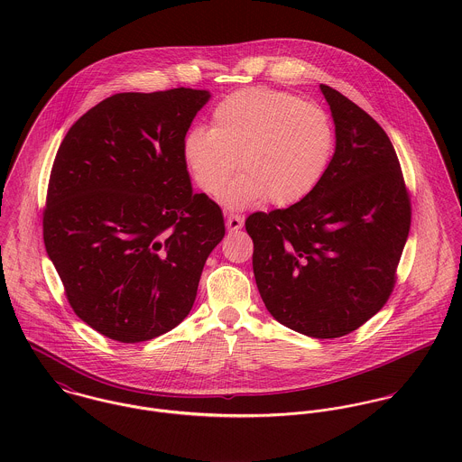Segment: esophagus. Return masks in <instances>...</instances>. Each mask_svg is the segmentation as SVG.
I'll use <instances>...</instances> for the list:
<instances>
[{"label": "esophagus", "instance_id": "esophagus-1", "mask_svg": "<svg viewBox=\"0 0 462 462\" xmlns=\"http://www.w3.org/2000/svg\"><path fill=\"white\" fill-rule=\"evenodd\" d=\"M226 226L227 229L233 233V231H238L244 227V217L238 215V213H227V220H226Z\"/></svg>", "mask_w": 462, "mask_h": 462}]
</instances>
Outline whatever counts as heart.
Returning a JSON list of instances; mask_svg holds the SVG:
<instances>
[{
  "label": "heart",
  "mask_w": 462,
  "mask_h": 462,
  "mask_svg": "<svg viewBox=\"0 0 462 462\" xmlns=\"http://www.w3.org/2000/svg\"><path fill=\"white\" fill-rule=\"evenodd\" d=\"M334 125L326 108L266 88L226 96L211 114V128L185 136V163L199 189L220 192L240 165L244 172L222 192L229 208H247L270 198L291 204L311 194L328 172Z\"/></svg>",
  "instance_id": "heart-1"
}]
</instances>
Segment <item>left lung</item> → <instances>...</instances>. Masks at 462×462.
Listing matches in <instances>:
<instances>
[{
	"mask_svg": "<svg viewBox=\"0 0 462 462\" xmlns=\"http://www.w3.org/2000/svg\"><path fill=\"white\" fill-rule=\"evenodd\" d=\"M336 149L317 189L245 229L268 313L311 337H339L383 310L411 227L395 147L356 103L328 85Z\"/></svg>",
	"mask_w": 462,
	"mask_h": 462,
	"instance_id": "left-lung-1",
	"label": "left lung"
}]
</instances>
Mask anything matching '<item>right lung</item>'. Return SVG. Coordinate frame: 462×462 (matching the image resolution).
Returning <instances> with one entry per match:
<instances>
[{
    "mask_svg": "<svg viewBox=\"0 0 462 462\" xmlns=\"http://www.w3.org/2000/svg\"><path fill=\"white\" fill-rule=\"evenodd\" d=\"M208 90L123 92L81 116L48 185L44 245L74 313L99 334L138 343L190 313L222 209L194 194L183 156Z\"/></svg>",
    "mask_w": 462,
    "mask_h": 462,
    "instance_id": "1",
    "label": "right lung"
}]
</instances>
